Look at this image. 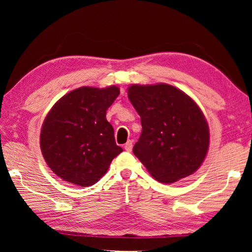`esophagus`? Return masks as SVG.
Masks as SVG:
<instances>
[{
	"mask_svg": "<svg viewBox=\"0 0 252 252\" xmlns=\"http://www.w3.org/2000/svg\"><path fill=\"white\" fill-rule=\"evenodd\" d=\"M125 150L127 151V152H131L132 151V141L131 140H129L126 144H125Z\"/></svg>",
	"mask_w": 252,
	"mask_h": 252,
	"instance_id": "1",
	"label": "esophagus"
}]
</instances>
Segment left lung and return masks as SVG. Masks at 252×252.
Wrapping results in <instances>:
<instances>
[{
	"label": "left lung",
	"instance_id": "left-lung-1",
	"mask_svg": "<svg viewBox=\"0 0 252 252\" xmlns=\"http://www.w3.org/2000/svg\"><path fill=\"white\" fill-rule=\"evenodd\" d=\"M127 96L142 126L133 153L149 173L162 183H173L197 171L210 140L207 120L197 103L165 83L133 84Z\"/></svg>",
	"mask_w": 252,
	"mask_h": 252
}]
</instances>
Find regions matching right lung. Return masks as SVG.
<instances>
[{
  "instance_id": "1",
  "label": "right lung",
  "mask_w": 252,
  "mask_h": 252,
  "mask_svg": "<svg viewBox=\"0 0 252 252\" xmlns=\"http://www.w3.org/2000/svg\"><path fill=\"white\" fill-rule=\"evenodd\" d=\"M119 94L116 85L82 87L62 96L50 110L41 129L40 146L45 162L58 177L90 187L123 151L105 118Z\"/></svg>"
}]
</instances>
